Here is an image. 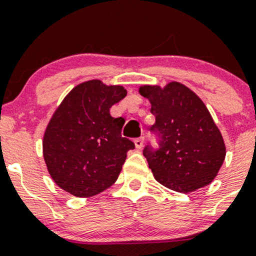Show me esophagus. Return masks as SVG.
I'll list each match as a JSON object with an SVG mask.
<instances>
[{
	"label": "esophagus",
	"mask_w": 256,
	"mask_h": 256,
	"mask_svg": "<svg viewBox=\"0 0 256 256\" xmlns=\"http://www.w3.org/2000/svg\"><path fill=\"white\" fill-rule=\"evenodd\" d=\"M134 144H135L136 148H142V145H144V138H135V140H134Z\"/></svg>",
	"instance_id": "esophagus-1"
}]
</instances>
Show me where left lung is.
<instances>
[{"mask_svg": "<svg viewBox=\"0 0 256 256\" xmlns=\"http://www.w3.org/2000/svg\"><path fill=\"white\" fill-rule=\"evenodd\" d=\"M141 96L155 115L152 130L160 136V150L145 148L144 155L158 182L188 194L209 185L225 160L226 148L219 128L202 98L178 81L141 85Z\"/></svg>", "mask_w": 256, "mask_h": 256, "instance_id": "left-lung-1", "label": "left lung"}]
</instances>
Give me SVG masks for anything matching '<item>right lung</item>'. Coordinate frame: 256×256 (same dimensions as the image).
Instances as JSON below:
<instances>
[{
  "mask_svg": "<svg viewBox=\"0 0 256 256\" xmlns=\"http://www.w3.org/2000/svg\"><path fill=\"white\" fill-rule=\"evenodd\" d=\"M126 94L121 85L88 80L75 86L52 114L42 152L50 176L62 190L90 198L118 180L135 145L121 136L125 120L112 118L110 108Z\"/></svg>",
  "mask_w": 256,
  "mask_h": 256,
  "instance_id": "right-lung-1",
  "label": "right lung"
}]
</instances>
